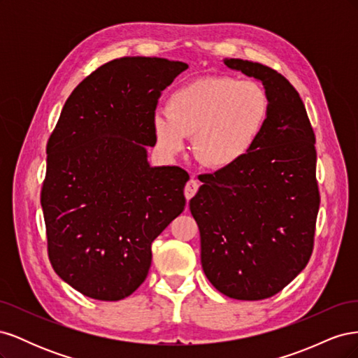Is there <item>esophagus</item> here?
<instances>
[{
  "label": "esophagus",
  "instance_id": "obj_1",
  "mask_svg": "<svg viewBox=\"0 0 358 358\" xmlns=\"http://www.w3.org/2000/svg\"><path fill=\"white\" fill-rule=\"evenodd\" d=\"M197 189H199V182L196 179H189L187 182L185 189H183V192H185V199L189 201L194 197V194L197 192Z\"/></svg>",
  "mask_w": 358,
  "mask_h": 358
}]
</instances>
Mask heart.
I'll list each match as a JSON object with an SVG mask.
<instances>
[{
	"mask_svg": "<svg viewBox=\"0 0 358 358\" xmlns=\"http://www.w3.org/2000/svg\"><path fill=\"white\" fill-rule=\"evenodd\" d=\"M267 115L268 96L258 83L208 76L170 94L167 110L152 115V133L167 158L176 157L192 134L196 158L208 167L225 169L248 155Z\"/></svg>",
	"mask_w": 358,
	"mask_h": 358,
	"instance_id": "obj_1",
	"label": "heart"
}]
</instances>
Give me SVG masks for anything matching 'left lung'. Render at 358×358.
Wrapping results in <instances>:
<instances>
[{
    "instance_id": "1",
    "label": "left lung",
    "mask_w": 358,
    "mask_h": 358,
    "mask_svg": "<svg viewBox=\"0 0 358 358\" xmlns=\"http://www.w3.org/2000/svg\"><path fill=\"white\" fill-rule=\"evenodd\" d=\"M227 67L263 83L268 115L248 155L213 175L189 201L201 267L237 300H263L306 267L320 209L315 134L299 92L273 69L239 58Z\"/></svg>"
}]
</instances>
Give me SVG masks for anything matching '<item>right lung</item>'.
<instances>
[{
    "label": "right lung",
    "mask_w": 358,
    "mask_h": 358,
    "mask_svg": "<svg viewBox=\"0 0 358 358\" xmlns=\"http://www.w3.org/2000/svg\"><path fill=\"white\" fill-rule=\"evenodd\" d=\"M188 64L124 57L78 85L48 142L41 189L49 258L83 296L115 301L148 276L150 245L185 208L188 173L152 167V115Z\"/></svg>",
    "instance_id": "add662e5"
}]
</instances>
